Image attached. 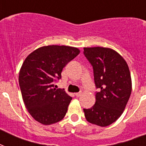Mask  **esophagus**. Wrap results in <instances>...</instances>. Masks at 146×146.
<instances>
[{"label": "esophagus", "mask_w": 146, "mask_h": 146, "mask_svg": "<svg viewBox=\"0 0 146 146\" xmlns=\"http://www.w3.org/2000/svg\"><path fill=\"white\" fill-rule=\"evenodd\" d=\"M81 95H82V92H77V93H75V96H76V97H80V96H81Z\"/></svg>", "instance_id": "1"}]
</instances>
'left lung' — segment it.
Segmentation results:
<instances>
[{
  "label": "left lung",
  "mask_w": 146,
  "mask_h": 146,
  "mask_svg": "<svg viewBox=\"0 0 146 146\" xmlns=\"http://www.w3.org/2000/svg\"><path fill=\"white\" fill-rule=\"evenodd\" d=\"M84 54L92 65L96 88V104L83 109L88 122L107 127L124 111L132 92L129 66L116 50L104 47L84 48Z\"/></svg>",
  "instance_id": "8db88e82"
}]
</instances>
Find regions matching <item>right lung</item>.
Listing matches in <instances>:
<instances>
[{"label": "right lung", "instance_id": "add662e5", "mask_svg": "<svg viewBox=\"0 0 146 146\" xmlns=\"http://www.w3.org/2000/svg\"><path fill=\"white\" fill-rule=\"evenodd\" d=\"M80 53L75 47L48 45L29 54L19 73L24 104L40 123L50 125L65 117L72 98L64 89L54 88L63 68Z\"/></svg>", "mask_w": 146, "mask_h": 146}]
</instances>
